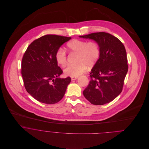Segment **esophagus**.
Returning a JSON list of instances; mask_svg holds the SVG:
<instances>
[{
  "label": "esophagus",
  "instance_id": "34e87169",
  "mask_svg": "<svg viewBox=\"0 0 149 149\" xmlns=\"http://www.w3.org/2000/svg\"><path fill=\"white\" fill-rule=\"evenodd\" d=\"M78 77H79L78 76H72L71 77V79H72V80H74L77 79Z\"/></svg>",
  "mask_w": 149,
  "mask_h": 149
}]
</instances>
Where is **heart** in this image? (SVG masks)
Here are the masks:
<instances>
[{"instance_id":"obj_1","label":"heart","mask_w":149,"mask_h":149,"mask_svg":"<svg viewBox=\"0 0 149 149\" xmlns=\"http://www.w3.org/2000/svg\"><path fill=\"white\" fill-rule=\"evenodd\" d=\"M70 52L77 53L76 65H69L64 69L66 76H78L86 72L88 66H92L97 63L100 57V48L98 43L95 41L74 39L67 43ZM57 63L64 66L67 63V55L61 47L58 48L55 54Z\"/></svg>"}]
</instances>
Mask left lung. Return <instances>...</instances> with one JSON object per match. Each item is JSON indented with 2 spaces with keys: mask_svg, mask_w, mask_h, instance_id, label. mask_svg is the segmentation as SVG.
<instances>
[{
  "mask_svg": "<svg viewBox=\"0 0 149 149\" xmlns=\"http://www.w3.org/2000/svg\"><path fill=\"white\" fill-rule=\"evenodd\" d=\"M98 43L100 57L90 72L91 81L83 91L86 99L94 105H103L113 100L122 91L127 73V58L122 42L105 32L80 36Z\"/></svg>",
  "mask_w": 149,
  "mask_h": 149,
  "instance_id": "1",
  "label": "left lung"
}]
</instances>
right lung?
Masks as SVG:
<instances>
[{"label": "right lung", "instance_id": "right-lung-1", "mask_svg": "<svg viewBox=\"0 0 149 149\" xmlns=\"http://www.w3.org/2000/svg\"><path fill=\"white\" fill-rule=\"evenodd\" d=\"M70 39L45 35L31 43L24 52L21 64L23 83L27 92L38 102L55 104L64 97L71 79L58 77L63 72L56 61L55 54Z\"/></svg>", "mask_w": 149, "mask_h": 149}]
</instances>
